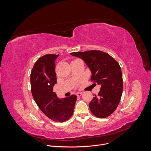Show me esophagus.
<instances>
[{"label": "esophagus", "mask_w": 151, "mask_h": 151, "mask_svg": "<svg viewBox=\"0 0 151 151\" xmlns=\"http://www.w3.org/2000/svg\"><path fill=\"white\" fill-rule=\"evenodd\" d=\"M82 92H78V93H76V95H77V96H78V97H80V96H82Z\"/></svg>", "instance_id": "1"}]
</instances>
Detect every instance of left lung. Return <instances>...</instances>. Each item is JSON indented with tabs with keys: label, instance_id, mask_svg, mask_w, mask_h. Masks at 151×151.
Listing matches in <instances>:
<instances>
[{
	"label": "left lung",
	"instance_id": "left-lung-1",
	"mask_svg": "<svg viewBox=\"0 0 151 151\" xmlns=\"http://www.w3.org/2000/svg\"><path fill=\"white\" fill-rule=\"evenodd\" d=\"M70 54L83 60L92 73L91 81L101 85L98 95L89 103L90 111L100 118L109 116L116 109L122 94V75L119 63L109 54L101 51Z\"/></svg>",
	"mask_w": 151,
	"mask_h": 151
}]
</instances>
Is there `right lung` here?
<instances>
[{
	"mask_svg": "<svg viewBox=\"0 0 151 151\" xmlns=\"http://www.w3.org/2000/svg\"><path fill=\"white\" fill-rule=\"evenodd\" d=\"M58 55L47 54L35 62L30 74L31 91L43 113L54 121L63 122L72 116L77 96L60 99L53 91L57 83L55 61Z\"/></svg>",
	"mask_w": 151,
	"mask_h": 151,
	"instance_id": "add662e5",
	"label": "right lung"
}]
</instances>
